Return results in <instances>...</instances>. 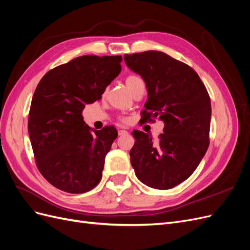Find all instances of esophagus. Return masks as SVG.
I'll return each instance as SVG.
<instances>
[{"label": "esophagus", "instance_id": "obj_1", "mask_svg": "<svg viewBox=\"0 0 250 250\" xmlns=\"http://www.w3.org/2000/svg\"><path fill=\"white\" fill-rule=\"evenodd\" d=\"M127 133H128V131H126V130H119V135H125Z\"/></svg>", "mask_w": 250, "mask_h": 250}]
</instances>
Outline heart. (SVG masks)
<instances>
[{"mask_svg": "<svg viewBox=\"0 0 250 250\" xmlns=\"http://www.w3.org/2000/svg\"><path fill=\"white\" fill-rule=\"evenodd\" d=\"M125 83H126V86L127 88L129 89V92L132 94L133 89L137 87L138 85L140 84H143L144 81L141 77L137 76V75H130V76H128L125 80Z\"/></svg>", "mask_w": 250, "mask_h": 250, "instance_id": "heart-1", "label": "heart"}]
</instances>
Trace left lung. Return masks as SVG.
<instances>
[{"label":"left lung","instance_id":"obj_1","mask_svg":"<svg viewBox=\"0 0 250 250\" xmlns=\"http://www.w3.org/2000/svg\"><path fill=\"white\" fill-rule=\"evenodd\" d=\"M124 60L146 83L148 99L142 120L158 118L165 124L156 144L148 133L132 131L131 165L143 184L168 190L192 175L208 148L209 96L191 66L166 53L126 54Z\"/></svg>","mask_w":250,"mask_h":250}]
</instances>
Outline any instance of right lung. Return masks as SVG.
<instances>
[{
  "label": "right lung",
  "mask_w": 250,
  "mask_h": 250,
  "mask_svg": "<svg viewBox=\"0 0 250 250\" xmlns=\"http://www.w3.org/2000/svg\"><path fill=\"white\" fill-rule=\"evenodd\" d=\"M121 62L120 55L80 56L49 71L36 86L29 137L37 168L59 190L85 193L100 183L105 156L118 131L112 126L95 130L81 112L101 99L120 74Z\"/></svg>",
  "instance_id": "obj_1"
}]
</instances>
